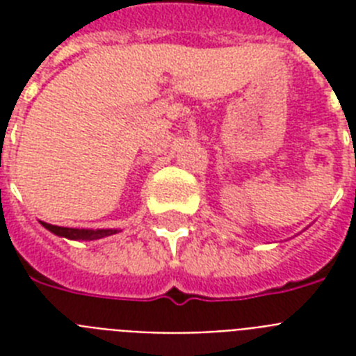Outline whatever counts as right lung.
I'll return each instance as SVG.
<instances>
[{
    "instance_id": "right-lung-1",
    "label": "right lung",
    "mask_w": 356,
    "mask_h": 356,
    "mask_svg": "<svg viewBox=\"0 0 356 356\" xmlns=\"http://www.w3.org/2000/svg\"><path fill=\"white\" fill-rule=\"evenodd\" d=\"M42 225L51 231L57 236L70 238V240H99L103 236H111V234H116L118 231L116 229H102V231H90V229H70V227H57V225H49V223H44Z\"/></svg>"
}]
</instances>
